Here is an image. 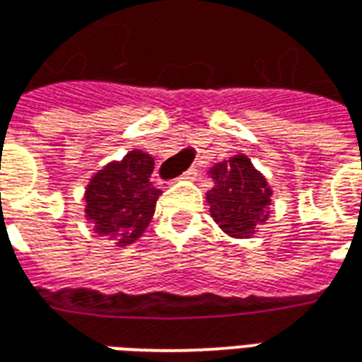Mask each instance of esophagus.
<instances>
[{
	"instance_id": "esophagus-1",
	"label": "esophagus",
	"mask_w": 362,
	"mask_h": 362,
	"mask_svg": "<svg viewBox=\"0 0 362 362\" xmlns=\"http://www.w3.org/2000/svg\"><path fill=\"white\" fill-rule=\"evenodd\" d=\"M196 176H197L196 170H194V168H189V170H186V173L182 174L180 180H196Z\"/></svg>"
}]
</instances>
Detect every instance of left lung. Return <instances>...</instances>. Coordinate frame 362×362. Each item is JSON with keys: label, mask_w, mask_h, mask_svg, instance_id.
Here are the masks:
<instances>
[{"label": "left lung", "mask_w": 362, "mask_h": 362, "mask_svg": "<svg viewBox=\"0 0 362 362\" xmlns=\"http://www.w3.org/2000/svg\"><path fill=\"white\" fill-rule=\"evenodd\" d=\"M213 188L205 194L213 221L225 235L250 238L269 219L273 189L244 153L209 168Z\"/></svg>", "instance_id": "1"}]
</instances>
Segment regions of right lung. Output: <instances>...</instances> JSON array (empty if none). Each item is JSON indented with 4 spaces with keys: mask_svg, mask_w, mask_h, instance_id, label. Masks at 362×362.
Listing matches in <instances>:
<instances>
[{
    "mask_svg": "<svg viewBox=\"0 0 362 362\" xmlns=\"http://www.w3.org/2000/svg\"><path fill=\"white\" fill-rule=\"evenodd\" d=\"M155 158L141 149L122 160L104 165L85 188V219L98 236L114 240L118 248L139 240L149 227L160 189L149 180Z\"/></svg>",
    "mask_w": 362,
    "mask_h": 362,
    "instance_id": "add662e5",
    "label": "right lung"
}]
</instances>
